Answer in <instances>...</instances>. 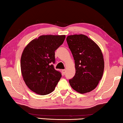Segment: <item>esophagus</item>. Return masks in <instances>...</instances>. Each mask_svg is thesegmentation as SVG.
<instances>
[{"mask_svg":"<svg viewBox=\"0 0 123 123\" xmlns=\"http://www.w3.org/2000/svg\"><path fill=\"white\" fill-rule=\"evenodd\" d=\"M62 73H63V74H65L66 70V69H62Z\"/></svg>","mask_w":123,"mask_h":123,"instance_id":"1","label":"esophagus"}]
</instances>
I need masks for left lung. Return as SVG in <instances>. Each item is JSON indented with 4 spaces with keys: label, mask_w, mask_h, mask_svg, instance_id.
Returning <instances> with one entry per match:
<instances>
[{
    "label": "left lung",
    "mask_w": 123,
    "mask_h": 123,
    "mask_svg": "<svg viewBox=\"0 0 123 123\" xmlns=\"http://www.w3.org/2000/svg\"><path fill=\"white\" fill-rule=\"evenodd\" d=\"M75 61V74L69 80L72 88L84 94L96 88L103 76L104 60L101 50L92 39L83 34L67 37Z\"/></svg>",
    "instance_id": "1"
}]
</instances>
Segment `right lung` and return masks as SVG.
I'll return each instance as SVG.
<instances>
[{"label": "right lung", "instance_id": "add662e5", "mask_svg": "<svg viewBox=\"0 0 123 123\" xmlns=\"http://www.w3.org/2000/svg\"><path fill=\"white\" fill-rule=\"evenodd\" d=\"M65 35H42L25 47L20 59L23 79L28 88L37 94L51 93L61 78L54 69L55 51L62 44Z\"/></svg>", "mask_w": 123, "mask_h": 123}]
</instances>
